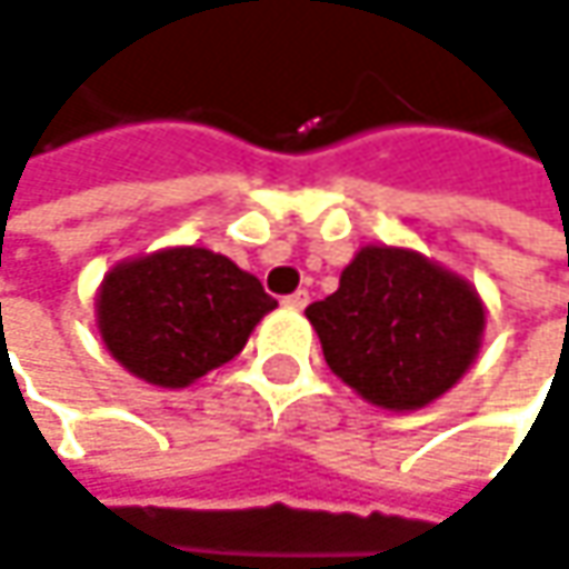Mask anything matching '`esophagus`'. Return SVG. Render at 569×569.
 Returning <instances> with one entry per match:
<instances>
[{"instance_id":"34e87169","label":"esophagus","mask_w":569,"mask_h":569,"mask_svg":"<svg viewBox=\"0 0 569 569\" xmlns=\"http://www.w3.org/2000/svg\"><path fill=\"white\" fill-rule=\"evenodd\" d=\"M281 303H284V307H291V310H303V307L310 303V295L300 288V291H295V295H288V298L281 300Z\"/></svg>"}]
</instances>
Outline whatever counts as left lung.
<instances>
[{
	"instance_id": "8db88e82",
	"label": "left lung",
	"mask_w": 569,
	"mask_h": 569,
	"mask_svg": "<svg viewBox=\"0 0 569 569\" xmlns=\"http://www.w3.org/2000/svg\"><path fill=\"white\" fill-rule=\"evenodd\" d=\"M307 320L332 375L383 410H419L470 368L483 303L468 281L410 249L365 246Z\"/></svg>"
}]
</instances>
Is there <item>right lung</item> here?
Segmentation results:
<instances>
[{
	"label": "right lung",
	"mask_w": 569,
	"mask_h": 569,
	"mask_svg": "<svg viewBox=\"0 0 569 569\" xmlns=\"http://www.w3.org/2000/svg\"><path fill=\"white\" fill-rule=\"evenodd\" d=\"M274 307L262 281L227 256L179 246L104 274L99 329L130 375L188 387L240 356L252 327Z\"/></svg>",
	"instance_id": "add662e5"
}]
</instances>
